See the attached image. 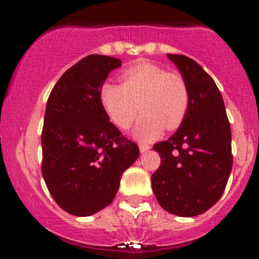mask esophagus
I'll return each mask as SVG.
<instances>
[{
  "instance_id": "1",
  "label": "esophagus",
  "mask_w": 259,
  "mask_h": 259,
  "mask_svg": "<svg viewBox=\"0 0 259 259\" xmlns=\"http://www.w3.org/2000/svg\"><path fill=\"white\" fill-rule=\"evenodd\" d=\"M139 148H140V152L141 153H146V152H148V150L150 149V146L146 145V144H140V146H139Z\"/></svg>"
}]
</instances>
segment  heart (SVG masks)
Masks as SVG:
<instances>
[{"instance_id":"obj_1","label":"heart","mask_w":259,"mask_h":259,"mask_svg":"<svg viewBox=\"0 0 259 259\" xmlns=\"http://www.w3.org/2000/svg\"><path fill=\"white\" fill-rule=\"evenodd\" d=\"M120 83L102 84L100 101L110 120L122 130L134 123L140 109L144 114L134 131L139 140H154L164 127L175 130L187 116L191 97L182 75L143 61L125 68Z\"/></svg>"}]
</instances>
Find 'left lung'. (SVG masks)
<instances>
[{"label": "left lung", "instance_id": "1", "mask_svg": "<svg viewBox=\"0 0 259 259\" xmlns=\"http://www.w3.org/2000/svg\"><path fill=\"white\" fill-rule=\"evenodd\" d=\"M189 89V109L178 131L153 149L161 166L152 175L158 203L179 217H196L218 202L231 170V127L218 87L197 62L167 54Z\"/></svg>", "mask_w": 259, "mask_h": 259}]
</instances>
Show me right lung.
Instances as JSON below:
<instances>
[{"mask_svg": "<svg viewBox=\"0 0 259 259\" xmlns=\"http://www.w3.org/2000/svg\"><path fill=\"white\" fill-rule=\"evenodd\" d=\"M122 61L92 54L68 68L50 92L41 134L42 176L59 207L89 217L113 202L140 152L110 122L100 88Z\"/></svg>", "mask_w": 259, "mask_h": 259, "instance_id": "obj_1", "label": "right lung"}]
</instances>
